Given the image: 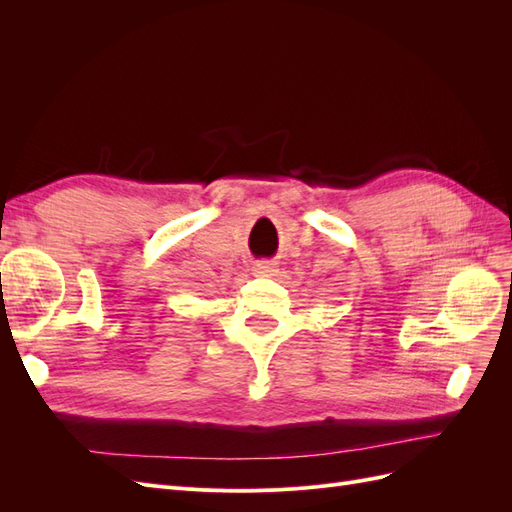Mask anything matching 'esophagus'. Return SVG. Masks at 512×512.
Here are the masks:
<instances>
[{"instance_id":"34e87169","label":"esophagus","mask_w":512,"mask_h":512,"mask_svg":"<svg viewBox=\"0 0 512 512\" xmlns=\"http://www.w3.org/2000/svg\"><path fill=\"white\" fill-rule=\"evenodd\" d=\"M252 271H254V275H258V277H271V275L277 273V267H275V262L260 260V262H256Z\"/></svg>"}]
</instances>
